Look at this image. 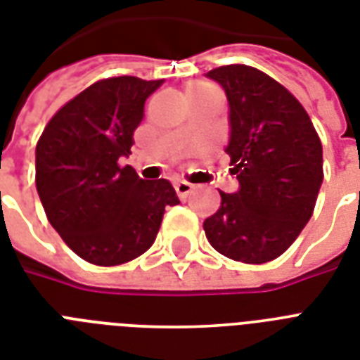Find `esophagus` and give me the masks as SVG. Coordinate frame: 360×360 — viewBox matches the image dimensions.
Returning <instances> with one entry per match:
<instances>
[{
  "mask_svg": "<svg viewBox=\"0 0 360 360\" xmlns=\"http://www.w3.org/2000/svg\"><path fill=\"white\" fill-rule=\"evenodd\" d=\"M174 188L175 194H177L181 200H186V198L192 194V191H194V186H192L191 183H186V181H175Z\"/></svg>",
  "mask_w": 360,
  "mask_h": 360,
  "instance_id": "esophagus-1",
  "label": "esophagus"
}]
</instances>
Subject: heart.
Listing matches in <instances>:
<instances>
[{"label": "heart", "instance_id": "heart-1", "mask_svg": "<svg viewBox=\"0 0 360 360\" xmlns=\"http://www.w3.org/2000/svg\"><path fill=\"white\" fill-rule=\"evenodd\" d=\"M209 84L207 82H191V84H186L185 93H192V91H202V89H207Z\"/></svg>", "mask_w": 360, "mask_h": 360}]
</instances>
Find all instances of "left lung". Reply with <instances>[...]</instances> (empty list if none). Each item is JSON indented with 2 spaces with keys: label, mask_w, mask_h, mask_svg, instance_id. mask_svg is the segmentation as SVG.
Segmentation results:
<instances>
[{
  "label": "left lung",
  "mask_w": 360,
  "mask_h": 360,
  "mask_svg": "<svg viewBox=\"0 0 360 360\" xmlns=\"http://www.w3.org/2000/svg\"><path fill=\"white\" fill-rule=\"evenodd\" d=\"M230 103V155L236 194L220 192L219 211L203 222L222 256L267 263L299 237L323 181V149L310 115L282 84L248 65L207 72Z\"/></svg>",
  "instance_id": "left-lung-1"
}]
</instances>
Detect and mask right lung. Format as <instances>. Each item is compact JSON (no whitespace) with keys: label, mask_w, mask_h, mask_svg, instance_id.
I'll use <instances>...</instances> for the list:
<instances>
[{"label":"right lung","mask_w":360,"mask_h":360,"mask_svg":"<svg viewBox=\"0 0 360 360\" xmlns=\"http://www.w3.org/2000/svg\"><path fill=\"white\" fill-rule=\"evenodd\" d=\"M162 80L104 78L53 114L37 141L35 183L48 222L82 259L112 267L155 243L164 209L179 198L169 181H143L121 166L146 98Z\"/></svg>","instance_id":"1"}]
</instances>
